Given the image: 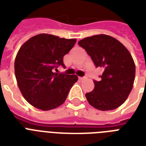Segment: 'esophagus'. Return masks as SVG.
I'll return each instance as SVG.
<instances>
[{
  "mask_svg": "<svg viewBox=\"0 0 146 146\" xmlns=\"http://www.w3.org/2000/svg\"><path fill=\"white\" fill-rule=\"evenodd\" d=\"M87 78H88V76L85 75L84 76H82V77H80V80H86Z\"/></svg>",
  "mask_w": 146,
  "mask_h": 146,
  "instance_id": "obj_1",
  "label": "esophagus"
}]
</instances>
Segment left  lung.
Wrapping results in <instances>:
<instances>
[{
    "label": "left lung",
    "mask_w": 146,
    "mask_h": 146,
    "mask_svg": "<svg viewBox=\"0 0 146 146\" xmlns=\"http://www.w3.org/2000/svg\"><path fill=\"white\" fill-rule=\"evenodd\" d=\"M78 44L86 50L96 67L104 70L101 80H94L93 90L86 94L87 101L101 111L120 107L129 96L135 80L136 66L129 50L107 35L85 38Z\"/></svg>",
    "instance_id": "1"
}]
</instances>
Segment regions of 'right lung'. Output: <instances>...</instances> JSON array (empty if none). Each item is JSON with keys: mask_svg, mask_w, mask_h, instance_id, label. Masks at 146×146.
Wrapping results in <instances>:
<instances>
[{"mask_svg": "<svg viewBox=\"0 0 146 146\" xmlns=\"http://www.w3.org/2000/svg\"><path fill=\"white\" fill-rule=\"evenodd\" d=\"M76 42L43 33L29 38L19 48L15 59V76L22 95L33 106L48 111L65 102L77 76L57 74L54 70L65 67L64 56Z\"/></svg>", "mask_w": 146, "mask_h": 146, "instance_id": "1", "label": "right lung"}]
</instances>
